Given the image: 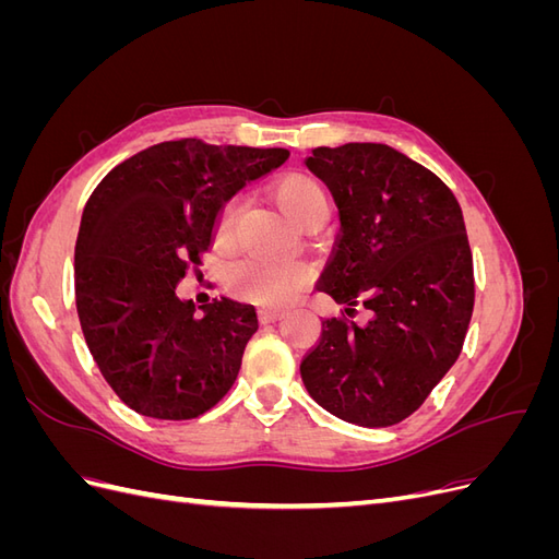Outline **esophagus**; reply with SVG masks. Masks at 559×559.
Instances as JSON below:
<instances>
[{
	"mask_svg": "<svg viewBox=\"0 0 559 559\" xmlns=\"http://www.w3.org/2000/svg\"><path fill=\"white\" fill-rule=\"evenodd\" d=\"M282 317L280 310H273V308H261L259 310V319L263 321V324H270V321H277Z\"/></svg>",
	"mask_w": 559,
	"mask_h": 559,
	"instance_id": "esophagus-1",
	"label": "esophagus"
}]
</instances>
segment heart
Instances as JSON below:
<instances>
[{"label":"heart","mask_w":559,"mask_h":559,"mask_svg":"<svg viewBox=\"0 0 559 559\" xmlns=\"http://www.w3.org/2000/svg\"><path fill=\"white\" fill-rule=\"evenodd\" d=\"M280 210L292 218L294 224L302 222L308 214L329 207L326 191L314 177L294 173L286 175L275 189ZM238 205L235 200L226 202L218 212L214 224L216 245H228L233 238V224ZM312 280V270L300 259H242L230 263L226 273V284L233 296L257 302L261 308H284L294 302L308 289Z\"/></svg>","instance_id":"heart-1"}]
</instances>
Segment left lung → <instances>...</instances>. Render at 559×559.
Wrapping results in <instances>:
<instances>
[{"mask_svg": "<svg viewBox=\"0 0 559 559\" xmlns=\"http://www.w3.org/2000/svg\"><path fill=\"white\" fill-rule=\"evenodd\" d=\"M306 165L341 212L317 289L370 319L321 321L300 378L335 417L399 425L443 380L468 331L476 289L462 207L431 170L386 144L319 146Z\"/></svg>", "mask_w": 559, "mask_h": 559, "instance_id": "8db88e82", "label": "left lung"}]
</instances>
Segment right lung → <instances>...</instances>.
Wrapping results in <instances>:
<instances>
[{
	"label": "right lung",
	"instance_id": "right-lung-1",
	"mask_svg": "<svg viewBox=\"0 0 559 559\" xmlns=\"http://www.w3.org/2000/svg\"><path fill=\"white\" fill-rule=\"evenodd\" d=\"M286 158V148L163 142L116 165L88 198L76 312L99 373L134 413L193 419L238 378L257 310L230 298L195 310L175 289L210 249L226 202Z\"/></svg>",
	"mask_w": 559,
	"mask_h": 559
}]
</instances>
